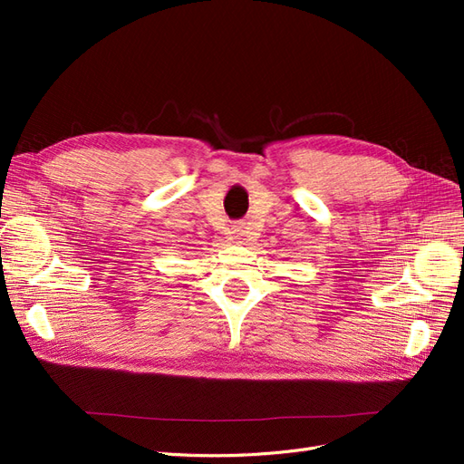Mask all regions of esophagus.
<instances>
[{"instance_id": "obj_1", "label": "esophagus", "mask_w": 464, "mask_h": 464, "mask_svg": "<svg viewBox=\"0 0 464 464\" xmlns=\"http://www.w3.org/2000/svg\"><path fill=\"white\" fill-rule=\"evenodd\" d=\"M232 234H234V240H237V242H249L251 240V228H249V224L246 220L234 222Z\"/></svg>"}]
</instances>
